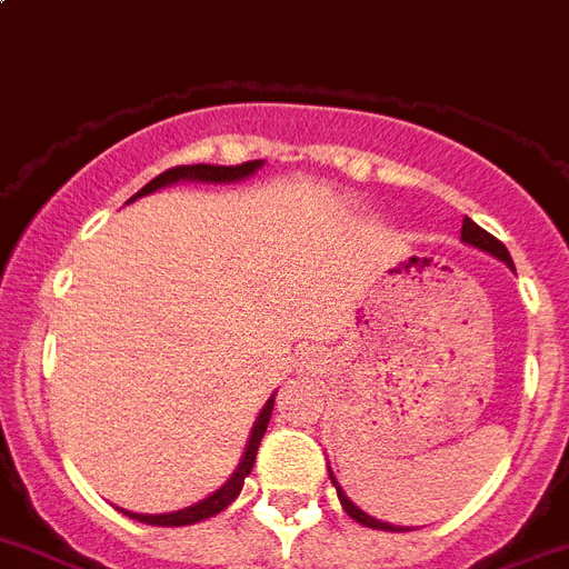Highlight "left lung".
Returning a JSON list of instances; mask_svg holds the SVG:
<instances>
[{
  "mask_svg": "<svg viewBox=\"0 0 569 569\" xmlns=\"http://www.w3.org/2000/svg\"><path fill=\"white\" fill-rule=\"evenodd\" d=\"M462 240H465V243H470V247L485 249V252L496 254V258H499V260H505V263H508V266H513V260H510V252H508V249H505V243H501L499 238H493V234H490V232H485V229L479 227V223L470 221V218H465V221H462ZM329 476H331V470H329ZM331 482H335L337 496H340L342 510H346V513L351 516V519L360 521V525H366V527H373V530H391V533H402V527H393V525H388V521L371 519V516H368V513H362V510L357 508L355 501H351L346 493H342L335 476H331Z\"/></svg>",
  "mask_w": 569,
  "mask_h": 569,
  "instance_id": "obj_1",
  "label": "left lung"
}]
</instances>
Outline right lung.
<instances>
[{
    "label": "right lung",
    "mask_w": 569,
    "mask_h": 569,
    "mask_svg": "<svg viewBox=\"0 0 569 569\" xmlns=\"http://www.w3.org/2000/svg\"><path fill=\"white\" fill-rule=\"evenodd\" d=\"M260 163L263 161H247V163H234V167H212V163H192V167H172V170L161 172L158 178H152L150 183H147L138 196H132V201L141 196H150V192H156L158 187H167V183H176L181 181V178H189V181H238V178H247L252 176L254 170H258ZM272 408H274V399H269L263 406V411H260L258 422H254L252 428V437H249V445H247V453H243V459H240L238 470L232 473V479H229L227 485H223L221 490H214L209 499L198 501V505H192V508L187 510H176V513H163V516H144V513H130V510H124L130 519L136 521H147V525H158V527H181V525H196V521L201 519H209V516L221 513L227 505H232L234 499H238L240 488H243V479L249 476V470H252L254 465V457H258V445L260 439H263L266 433V425H269V417H272Z\"/></svg>",
    "instance_id": "right-lung-1"
}]
</instances>
